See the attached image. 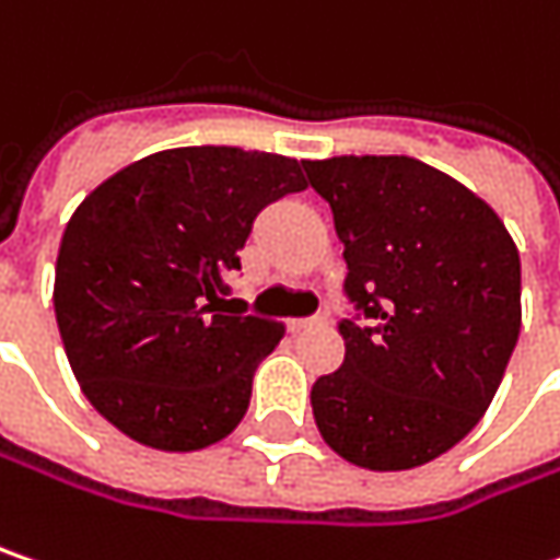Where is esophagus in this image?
<instances>
[{"label":"esophagus","instance_id":"esophagus-1","mask_svg":"<svg viewBox=\"0 0 560 560\" xmlns=\"http://www.w3.org/2000/svg\"><path fill=\"white\" fill-rule=\"evenodd\" d=\"M326 323V316L323 313H316V316H301V319H291L288 326L294 329V332H301V329H313V326H323Z\"/></svg>","mask_w":560,"mask_h":560}]
</instances>
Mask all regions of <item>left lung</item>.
Listing matches in <instances>:
<instances>
[{"mask_svg": "<svg viewBox=\"0 0 560 560\" xmlns=\"http://www.w3.org/2000/svg\"><path fill=\"white\" fill-rule=\"evenodd\" d=\"M346 247V361L313 383L323 441L399 472L456 446L520 336V253L472 189L406 154L304 161Z\"/></svg>", "mask_w": 560, "mask_h": 560, "instance_id": "obj_1", "label": "left lung"}]
</instances>
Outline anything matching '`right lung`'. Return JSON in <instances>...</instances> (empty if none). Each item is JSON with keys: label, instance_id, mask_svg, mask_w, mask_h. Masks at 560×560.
<instances>
[{"label": "right lung", "instance_id": "1", "mask_svg": "<svg viewBox=\"0 0 560 560\" xmlns=\"http://www.w3.org/2000/svg\"><path fill=\"white\" fill-rule=\"evenodd\" d=\"M301 167L228 145L158 151L75 209L56 259V323L84 396L126 438L189 453L247 415L284 326L241 316L228 279L256 214L307 186Z\"/></svg>", "mask_w": 560, "mask_h": 560}]
</instances>
